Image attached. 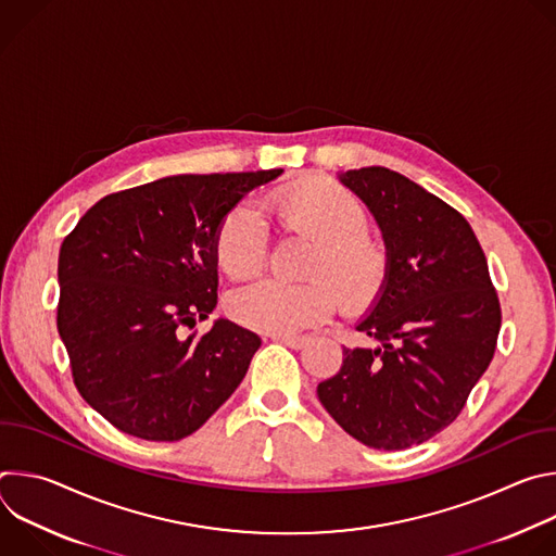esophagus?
Segmentation results:
<instances>
[{"mask_svg":"<svg viewBox=\"0 0 556 556\" xmlns=\"http://www.w3.org/2000/svg\"><path fill=\"white\" fill-rule=\"evenodd\" d=\"M273 341L283 343V345H288V348H292V350H303V348L309 343L307 337H273Z\"/></svg>","mask_w":556,"mask_h":556,"instance_id":"1","label":"esophagus"}]
</instances>
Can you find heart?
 I'll return each mask as SVG.
<instances>
[{
  "label": "heart",
  "instance_id": "obj_1",
  "mask_svg": "<svg viewBox=\"0 0 556 556\" xmlns=\"http://www.w3.org/2000/svg\"><path fill=\"white\" fill-rule=\"evenodd\" d=\"M266 206L283 235L312 240L303 273L321 277L301 283L257 279L235 288L226 309L237 324L288 337L328 319L337 307L336 287L350 314H361L380 299L389 279V251L367 230V208L350 189L328 178H307L270 193ZM213 253L228 277H249L264 266L266 228L251 204L240 202L224 213Z\"/></svg>",
  "mask_w": 556,
  "mask_h": 556
}]
</instances>
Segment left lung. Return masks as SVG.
<instances>
[{"instance_id":"8db88e82","label":"left lung","mask_w":556,"mask_h":556,"mask_svg":"<svg viewBox=\"0 0 556 556\" xmlns=\"http://www.w3.org/2000/svg\"><path fill=\"white\" fill-rule=\"evenodd\" d=\"M341 182L376 217L389 279L356 326L376 348H343L319 382L326 412L358 442L403 451L448 427L493 361L502 307L470 224L438 195L384 167Z\"/></svg>"}]
</instances>
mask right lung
Instances as JSON below:
<instances>
[{
    "label": "right lung",
    "instance_id": "add662e5",
    "mask_svg": "<svg viewBox=\"0 0 556 556\" xmlns=\"http://www.w3.org/2000/svg\"><path fill=\"white\" fill-rule=\"evenodd\" d=\"M283 169L172 176L99 200L59 253L56 328L84 401L118 431L176 442L237 389L262 339L217 305L224 213Z\"/></svg>",
    "mask_w": 556,
    "mask_h": 556
}]
</instances>
